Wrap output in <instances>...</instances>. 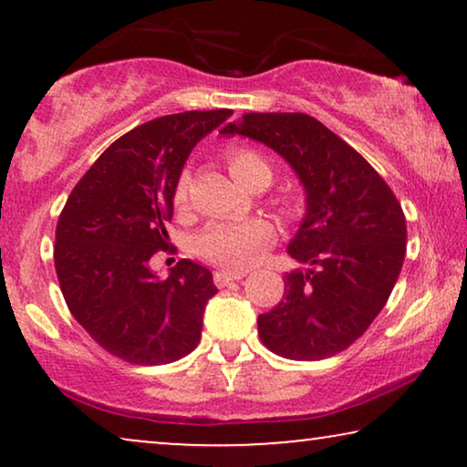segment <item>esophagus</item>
Instances as JSON below:
<instances>
[{
    "label": "esophagus",
    "mask_w": 467,
    "mask_h": 467,
    "mask_svg": "<svg viewBox=\"0 0 467 467\" xmlns=\"http://www.w3.org/2000/svg\"><path fill=\"white\" fill-rule=\"evenodd\" d=\"M246 270H216L214 272V283L216 286H225L229 283H234V280H240L246 276Z\"/></svg>",
    "instance_id": "esophagus-1"
}]
</instances>
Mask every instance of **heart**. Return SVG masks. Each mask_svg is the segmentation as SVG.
<instances>
[{
  "mask_svg": "<svg viewBox=\"0 0 467 467\" xmlns=\"http://www.w3.org/2000/svg\"><path fill=\"white\" fill-rule=\"evenodd\" d=\"M229 171L244 189L267 187L272 182V165L259 152L235 149L229 152ZM189 197V176H181L174 189V206L182 210ZM274 240L270 223L261 219L216 221L197 235V251L214 264L225 267H246L257 261Z\"/></svg>",
  "mask_w": 467,
  "mask_h": 467,
  "instance_id": "b5f03b06",
  "label": "heart"
}]
</instances>
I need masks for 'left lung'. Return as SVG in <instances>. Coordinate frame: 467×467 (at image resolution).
Wrapping results in <instances>:
<instances>
[{
  "label": "left lung",
  "instance_id": "left-lung-1",
  "mask_svg": "<svg viewBox=\"0 0 467 467\" xmlns=\"http://www.w3.org/2000/svg\"><path fill=\"white\" fill-rule=\"evenodd\" d=\"M223 136L278 152L299 178L306 214L286 253L285 296L259 315L272 353L318 361L348 348L385 308L406 254V219L372 165L321 120L302 112H248Z\"/></svg>",
  "mask_w": 467,
  "mask_h": 467
}]
</instances>
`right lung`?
I'll use <instances>...</instances> for the list:
<instances>
[{"instance_id": "add662e5", "label": "right lung", "mask_w": 467, "mask_h": 467, "mask_svg": "<svg viewBox=\"0 0 467 467\" xmlns=\"http://www.w3.org/2000/svg\"><path fill=\"white\" fill-rule=\"evenodd\" d=\"M232 110L168 114L136 127L80 178L57 221L55 270L72 317L119 359L161 366L189 355L216 293L213 272L182 259L150 270L191 150Z\"/></svg>"}]
</instances>
